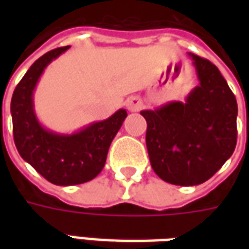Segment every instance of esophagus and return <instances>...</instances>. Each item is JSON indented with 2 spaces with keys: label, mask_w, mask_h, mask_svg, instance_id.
I'll list each match as a JSON object with an SVG mask.
<instances>
[{
  "label": "esophagus",
  "mask_w": 249,
  "mask_h": 249,
  "mask_svg": "<svg viewBox=\"0 0 249 249\" xmlns=\"http://www.w3.org/2000/svg\"><path fill=\"white\" fill-rule=\"evenodd\" d=\"M125 105H126V108L129 109L130 112H139V110H141L142 107H144V104H142V101H141V98L139 97L128 98V100H126V103H125Z\"/></svg>",
  "instance_id": "1"
}]
</instances>
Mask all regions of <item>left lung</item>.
<instances>
[{
	"instance_id": "obj_1",
	"label": "left lung",
	"mask_w": 249,
	"mask_h": 249,
	"mask_svg": "<svg viewBox=\"0 0 249 249\" xmlns=\"http://www.w3.org/2000/svg\"><path fill=\"white\" fill-rule=\"evenodd\" d=\"M200 85L187 101L142 110L153 171L175 185H197L213 176L235 151L237 103L216 66L189 54Z\"/></svg>"
}]
</instances>
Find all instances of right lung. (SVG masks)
Here are the masks:
<instances>
[{"label":"right lung","instance_id":"right-lung-1","mask_svg":"<svg viewBox=\"0 0 249 249\" xmlns=\"http://www.w3.org/2000/svg\"><path fill=\"white\" fill-rule=\"evenodd\" d=\"M68 49L69 46L57 48L40 57L16 87L10 104L17 151L42 178L56 185H76L96 178L105 165L110 142L128 116L125 109H120L109 119L73 135H58L38 123L33 90L46 66Z\"/></svg>","mask_w":249,"mask_h":249}]
</instances>
